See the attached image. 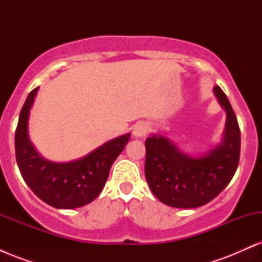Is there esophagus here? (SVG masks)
I'll use <instances>...</instances> for the list:
<instances>
[{"label": "esophagus", "mask_w": 262, "mask_h": 262, "mask_svg": "<svg viewBox=\"0 0 262 262\" xmlns=\"http://www.w3.org/2000/svg\"><path fill=\"white\" fill-rule=\"evenodd\" d=\"M149 132V125L144 122H138L133 127V135L135 138L144 137Z\"/></svg>", "instance_id": "esophagus-1"}]
</instances>
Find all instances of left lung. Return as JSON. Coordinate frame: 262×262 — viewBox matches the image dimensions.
Masks as SVG:
<instances>
[{
  "mask_svg": "<svg viewBox=\"0 0 262 262\" xmlns=\"http://www.w3.org/2000/svg\"><path fill=\"white\" fill-rule=\"evenodd\" d=\"M227 112L222 143L200 158L183 154L167 138L145 140V177L159 201L175 208H196L215 198L233 179L240 158V129L227 95L213 89Z\"/></svg>",
  "mask_w": 262,
  "mask_h": 262,
  "instance_id": "left-lung-1",
  "label": "left lung"
}]
</instances>
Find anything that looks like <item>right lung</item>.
<instances>
[{
    "mask_svg": "<svg viewBox=\"0 0 262 262\" xmlns=\"http://www.w3.org/2000/svg\"><path fill=\"white\" fill-rule=\"evenodd\" d=\"M38 87L28 95L14 135L20 175L37 196L55 208H79L103 189L112 164L127 145L130 133L107 141L89 155L70 162H52L38 154L28 137V118Z\"/></svg>",
    "mask_w": 262,
    "mask_h": 262,
    "instance_id": "add662e5",
    "label": "right lung"
}]
</instances>
